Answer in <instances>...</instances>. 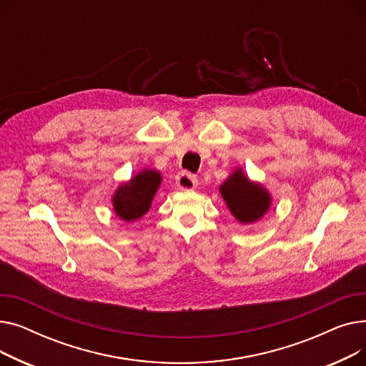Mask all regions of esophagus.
<instances>
[{"label":"esophagus","instance_id":"34e87169","mask_svg":"<svg viewBox=\"0 0 366 366\" xmlns=\"http://www.w3.org/2000/svg\"><path fill=\"white\" fill-rule=\"evenodd\" d=\"M177 185H178L179 189L191 191V189H194L199 185V181H197V178L194 175H191V173L181 172L179 175L177 177Z\"/></svg>","mask_w":366,"mask_h":366}]
</instances>
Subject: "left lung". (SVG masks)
Returning <instances> with one entry per match:
<instances>
[{"label": "left lung", "mask_w": 366, "mask_h": 366, "mask_svg": "<svg viewBox=\"0 0 366 366\" xmlns=\"http://www.w3.org/2000/svg\"><path fill=\"white\" fill-rule=\"evenodd\" d=\"M219 193L233 217L251 224L264 217L272 204V196L258 182L249 179L242 169L234 170L219 187Z\"/></svg>", "instance_id": "left-lung-1"}]
</instances>
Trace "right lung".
Instances as JSON below:
<instances>
[{
    "mask_svg": "<svg viewBox=\"0 0 366 366\" xmlns=\"http://www.w3.org/2000/svg\"><path fill=\"white\" fill-rule=\"evenodd\" d=\"M162 184L160 172L144 169L129 182L122 184L112 196L115 214L123 221H137L142 218L151 207L154 194Z\"/></svg>",
    "mask_w": 366,
    "mask_h": 366,
    "instance_id": "1",
    "label": "right lung"
}]
</instances>
